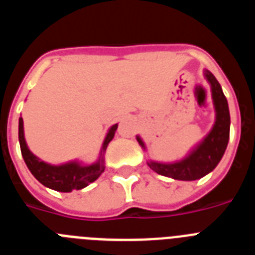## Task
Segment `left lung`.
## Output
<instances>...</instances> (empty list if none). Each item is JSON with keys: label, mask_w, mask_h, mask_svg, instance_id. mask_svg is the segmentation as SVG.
I'll list each match as a JSON object with an SVG mask.
<instances>
[{"label": "left lung", "mask_w": 255, "mask_h": 255, "mask_svg": "<svg viewBox=\"0 0 255 255\" xmlns=\"http://www.w3.org/2000/svg\"><path fill=\"white\" fill-rule=\"evenodd\" d=\"M204 78L211 85L212 100L216 111L215 124L203 140L198 143L188 153V155L180 161L170 162V163L157 161L147 162L148 166L154 172L159 173L162 176L182 180V181L202 179L215 170L221 158L224 157L230 138L229 105L215 75L208 70H204ZM136 140L140 144V147L145 149V144L139 135H136Z\"/></svg>", "instance_id": "obj_1"}]
</instances>
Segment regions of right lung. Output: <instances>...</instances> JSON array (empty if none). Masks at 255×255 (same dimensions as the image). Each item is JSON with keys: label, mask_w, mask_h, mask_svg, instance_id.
Masks as SVG:
<instances>
[{"label": "right lung", "mask_w": 255, "mask_h": 255, "mask_svg": "<svg viewBox=\"0 0 255 255\" xmlns=\"http://www.w3.org/2000/svg\"><path fill=\"white\" fill-rule=\"evenodd\" d=\"M117 126H119L117 124L112 125L106 134L100 157L94 163L83 164L79 161H70L62 164H49L38 158L28 148L25 136H24V121H22V117H20L19 143L22 158L25 161L29 171L33 173V176L47 188L56 191H62V193L80 190L89 185L91 182L96 181L105 171V153L108 143L114 139Z\"/></svg>", "instance_id": "1"}]
</instances>
